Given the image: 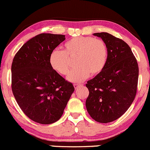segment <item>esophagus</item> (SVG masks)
Instances as JSON below:
<instances>
[{
    "mask_svg": "<svg viewBox=\"0 0 150 150\" xmlns=\"http://www.w3.org/2000/svg\"><path fill=\"white\" fill-rule=\"evenodd\" d=\"M80 86V84H74V88H75V89H76L77 88L79 87V86Z\"/></svg>",
    "mask_w": 150,
    "mask_h": 150,
    "instance_id": "esophagus-1",
    "label": "esophagus"
}]
</instances>
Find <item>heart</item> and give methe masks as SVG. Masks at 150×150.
<instances>
[{
  "mask_svg": "<svg viewBox=\"0 0 150 150\" xmlns=\"http://www.w3.org/2000/svg\"><path fill=\"white\" fill-rule=\"evenodd\" d=\"M76 56L75 66L68 75V80L79 83L88 78L90 73L97 75L107 63L108 48L102 40L92 37H76L64 44V50L55 49L49 57V63L55 71L66 75L70 69L69 58Z\"/></svg>",
  "mask_w": 150,
  "mask_h": 150,
  "instance_id": "obj_1",
  "label": "heart"
}]
</instances>
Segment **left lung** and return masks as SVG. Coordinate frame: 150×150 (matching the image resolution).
Returning <instances> with one entry per match:
<instances>
[{"label":"left lung","mask_w":150,"mask_h":150,"mask_svg":"<svg viewBox=\"0 0 150 150\" xmlns=\"http://www.w3.org/2000/svg\"><path fill=\"white\" fill-rule=\"evenodd\" d=\"M105 43L108 59L104 69L87 81L86 108L99 123L115 121L132 104L139 78V66L130 47L107 32L93 34Z\"/></svg>","instance_id":"left-lung-1"}]
</instances>
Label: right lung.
<instances>
[{
  "label": "right lung",
  "instance_id": "obj_1",
  "mask_svg": "<svg viewBox=\"0 0 150 150\" xmlns=\"http://www.w3.org/2000/svg\"><path fill=\"white\" fill-rule=\"evenodd\" d=\"M65 40L63 35L40 34L24 44L12 62L13 96L24 113L41 124L58 121L74 91L49 63L50 54Z\"/></svg>",
  "mask_w": 150,
  "mask_h": 150
}]
</instances>
